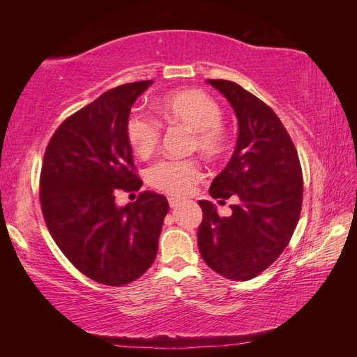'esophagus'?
I'll use <instances>...</instances> for the list:
<instances>
[{"mask_svg":"<svg viewBox=\"0 0 357 357\" xmlns=\"http://www.w3.org/2000/svg\"><path fill=\"white\" fill-rule=\"evenodd\" d=\"M169 204H170V207H172V208H174V207H178V206H179L181 201H179L178 198H169Z\"/></svg>","mask_w":357,"mask_h":357,"instance_id":"obj_1","label":"esophagus"}]
</instances>
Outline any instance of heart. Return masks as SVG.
Returning a JSON list of instances; mask_svg holds the SVG:
<instances>
[{"label": "heart", "instance_id": "heart-1", "mask_svg": "<svg viewBox=\"0 0 357 357\" xmlns=\"http://www.w3.org/2000/svg\"><path fill=\"white\" fill-rule=\"evenodd\" d=\"M158 112L167 123L185 127L193 133L192 149L208 159H216L229 147V135L222 127V109L202 90L187 89L165 95L158 102ZM126 136L139 158H147L161 139V126L147 113L135 110L126 123ZM149 183L172 196H184L201 178V169L193 159H164L149 169Z\"/></svg>", "mask_w": 357, "mask_h": 357}]
</instances>
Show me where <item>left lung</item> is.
I'll return each instance as SVG.
<instances>
[{"instance_id":"obj_1","label":"left lung","mask_w":357,"mask_h":357,"mask_svg":"<svg viewBox=\"0 0 357 357\" xmlns=\"http://www.w3.org/2000/svg\"><path fill=\"white\" fill-rule=\"evenodd\" d=\"M236 113V149L213 179L210 196L224 202L238 196L231 216L199 201L198 247L211 270L248 280L275 262L293 236L302 207V170L294 144L278 115L236 82L207 79Z\"/></svg>"}]
</instances>
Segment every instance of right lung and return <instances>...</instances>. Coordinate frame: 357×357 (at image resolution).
Returning <instances> with one entry per match:
<instances>
[{
  "mask_svg": "<svg viewBox=\"0 0 357 357\" xmlns=\"http://www.w3.org/2000/svg\"><path fill=\"white\" fill-rule=\"evenodd\" d=\"M153 81L102 93L56 128L44 153L40 199L45 225L82 275L112 287L146 273L158 253L169 211L165 196L139 193L118 207L115 193L139 190L126 123Z\"/></svg>",
  "mask_w": 357,
  "mask_h": 357,
  "instance_id": "1",
  "label": "right lung"
}]
</instances>
